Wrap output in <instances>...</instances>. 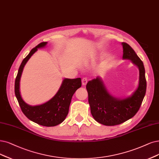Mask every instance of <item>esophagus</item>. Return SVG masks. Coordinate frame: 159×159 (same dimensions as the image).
<instances>
[{
  "mask_svg": "<svg viewBox=\"0 0 159 159\" xmlns=\"http://www.w3.org/2000/svg\"><path fill=\"white\" fill-rule=\"evenodd\" d=\"M88 83V79L86 77H84L83 78V79H82V84H83V85H86Z\"/></svg>",
  "mask_w": 159,
  "mask_h": 159,
  "instance_id": "1",
  "label": "esophagus"
}]
</instances>
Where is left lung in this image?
I'll return each instance as SVG.
<instances>
[{
  "label": "left lung",
  "instance_id": "left-lung-1",
  "mask_svg": "<svg viewBox=\"0 0 159 159\" xmlns=\"http://www.w3.org/2000/svg\"><path fill=\"white\" fill-rule=\"evenodd\" d=\"M123 59L130 60L139 70V85L133 94L125 99H118L109 94L101 78L89 81L86 90L92 116L97 122L105 126H115L125 122L137 113L145 95L147 83L145 68L132 47L122 43Z\"/></svg>",
  "mask_w": 159,
  "mask_h": 159
}]
</instances>
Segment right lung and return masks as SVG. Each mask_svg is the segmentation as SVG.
<instances>
[{
    "instance_id": "add662e5",
    "label": "right lung",
    "mask_w": 159,
    "mask_h": 159,
    "mask_svg": "<svg viewBox=\"0 0 159 159\" xmlns=\"http://www.w3.org/2000/svg\"><path fill=\"white\" fill-rule=\"evenodd\" d=\"M47 42L39 44L33 48L22 61L15 80V95L22 112L27 118L38 125L44 126H55L61 123L69 113V105L76 90L81 87V79H65L56 94L47 102L31 106L27 104L20 95V81L23 67L38 48H43Z\"/></svg>"
}]
</instances>
